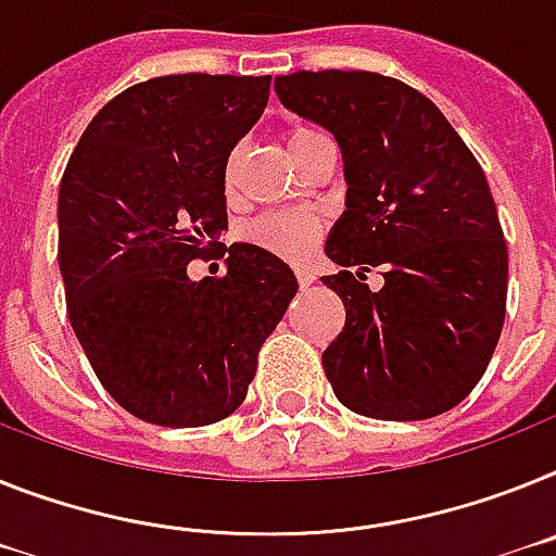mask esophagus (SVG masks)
I'll return each instance as SVG.
<instances>
[{
  "mask_svg": "<svg viewBox=\"0 0 556 556\" xmlns=\"http://www.w3.org/2000/svg\"><path fill=\"white\" fill-rule=\"evenodd\" d=\"M293 274H296V282H300V288H307L316 279L314 270L307 268V265H296V270H293Z\"/></svg>",
  "mask_w": 556,
  "mask_h": 556,
  "instance_id": "1",
  "label": "esophagus"
}]
</instances>
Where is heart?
Here are the masks:
<instances>
[{
  "label": "heart",
  "instance_id": "obj_1",
  "mask_svg": "<svg viewBox=\"0 0 556 556\" xmlns=\"http://www.w3.org/2000/svg\"><path fill=\"white\" fill-rule=\"evenodd\" d=\"M325 135L314 127H305V124H296V127L288 129L286 143L291 149V157L302 149H307L311 143L321 141ZM228 175H231V166H228ZM249 237L263 245V249L274 251V254L286 256V260H302L314 251L316 240H319V223L311 217V214H265L260 220L251 223Z\"/></svg>",
  "mask_w": 556,
  "mask_h": 556
}]
</instances>
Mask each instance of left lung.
<instances>
[{"label":"left lung","mask_w":556,"mask_h":556,"mask_svg":"<svg viewBox=\"0 0 556 556\" xmlns=\"http://www.w3.org/2000/svg\"><path fill=\"white\" fill-rule=\"evenodd\" d=\"M279 101L333 132L348 200L321 282L344 328L321 353L336 399L381 421H424L472 393L506 316L508 251L480 163L444 112L399 78L365 70L291 73ZM386 286L370 292L366 270Z\"/></svg>","instance_id":"left-lung-1"}]
</instances>
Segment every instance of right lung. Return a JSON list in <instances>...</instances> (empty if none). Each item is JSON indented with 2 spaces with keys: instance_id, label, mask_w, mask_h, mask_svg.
Masks as SVG:
<instances>
[{
  "instance_id": "add662e5",
  "label": "right lung",
  "mask_w": 556,
  "mask_h": 556,
  "mask_svg": "<svg viewBox=\"0 0 556 556\" xmlns=\"http://www.w3.org/2000/svg\"><path fill=\"white\" fill-rule=\"evenodd\" d=\"M268 92L270 76L149 78L112 98L70 155V325L106 393L141 421L206 427L235 413L296 293L293 270L251 242L228 245L223 277L186 274L228 228V155Z\"/></svg>"
}]
</instances>
